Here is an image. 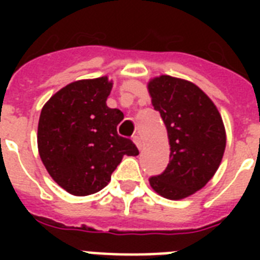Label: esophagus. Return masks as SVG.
I'll return each instance as SVG.
<instances>
[{
	"mask_svg": "<svg viewBox=\"0 0 260 260\" xmlns=\"http://www.w3.org/2000/svg\"><path fill=\"white\" fill-rule=\"evenodd\" d=\"M134 143L136 144V147H138L139 150L142 148V139H140V136H138V135L134 136Z\"/></svg>",
	"mask_w": 260,
	"mask_h": 260,
	"instance_id": "34e87169",
	"label": "esophagus"
}]
</instances>
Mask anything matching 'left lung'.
<instances>
[{
  "mask_svg": "<svg viewBox=\"0 0 260 260\" xmlns=\"http://www.w3.org/2000/svg\"><path fill=\"white\" fill-rule=\"evenodd\" d=\"M170 142V163L150 178L151 187L169 200L189 197L210 181L221 163L226 136L212 100L194 83L160 75L148 83Z\"/></svg>",
  "mask_w": 260,
  "mask_h": 260,
  "instance_id": "1",
  "label": "left lung"
}]
</instances>
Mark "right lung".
<instances>
[{
    "mask_svg": "<svg viewBox=\"0 0 260 260\" xmlns=\"http://www.w3.org/2000/svg\"><path fill=\"white\" fill-rule=\"evenodd\" d=\"M108 77L82 79L55 93L43 106L38 147L43 165L60 187L74 196L104 189L124 155L138 147L117 134L121 110L110 109Z\"/></svg>",
    "mask_w": 260,
    "mask_h": 260,
    "instance_id": "1",
    "label": "right lung"
}]
</instances>
